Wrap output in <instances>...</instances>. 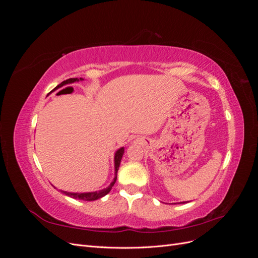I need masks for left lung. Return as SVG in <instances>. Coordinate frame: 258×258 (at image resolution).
Masks as SVG:
<instances>
[{"label": "left lung", "instance_id": "obj_1", "mask_svg": "<svg viewBox=\"0 0 258 258\" xmlns=\"http://www.w3.org/2000/svg\"><path fill=\"white\" fill-rule=\"evenodd\" d=\"M179 204H185V202H179Z\"/></svg>", "mask_w": 258, "mask_h": 258}]
</instances>
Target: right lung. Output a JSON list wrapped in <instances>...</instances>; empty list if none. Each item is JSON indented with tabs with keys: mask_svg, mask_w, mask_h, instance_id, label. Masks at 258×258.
Segmentation results:
<instances>
[{
	"mask_svg": "<svg viewBox=\"0 0 258 258\" xmlns=\"http://www.w3.org/2000/svg\"><path fill=\"white\" fill-rule=\"evenodd\" d=\"M80 81H84V79H69L64 82H62L61 84H59L56 88H54L52 91H54L56 89L62 87V86L64 85H69V84H73L75 82H80ZM123 152H124V148L123 147H120L118 148L115 152V155H114V169H115V176L113 178L112 183L108 185L106 188H103L101 190H97V191H89V192H70V191H64V190H60L61 192H63L64 195H67V196L69 197H72L74 199H79V200H85V201H93V200H97V199H100L104 197L105 195H107L108 192L111 191L112 187L114 186L116 179H117V172H118V169H119V166H120V161H121V158H122V155H123ZM56 188V187H54Z\"/></svg>",
	"mask_w": 258,
	"mask_h": 258,
	"instance_id": "right-lung-1",
	"label": "right lung"
}]
</instances>
